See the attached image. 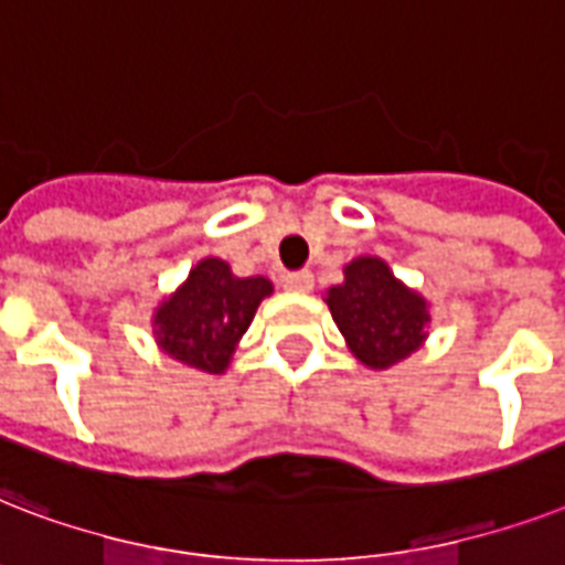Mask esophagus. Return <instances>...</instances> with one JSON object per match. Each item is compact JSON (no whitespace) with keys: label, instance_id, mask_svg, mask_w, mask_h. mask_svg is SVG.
I'll return each instance as SVG.
<instances>
[{"label":"esophagus","instance_id":"obj_1","mask_svg":"<svg viewBox=\"0 0 565 565\" xmlns=\"http://www.w3.org/2000/svg\"><path fill=\"white\" fill-rule=\"evenodd\" d=\"M282 286H286V291L306 295V291H312L315 277L309 274V270H297V274H286V277H282Z\"/></svg>","mask_w":565,"mask_h":565}]
</instances>
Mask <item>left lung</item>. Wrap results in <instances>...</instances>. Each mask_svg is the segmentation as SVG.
I'll use <instances>...</instances> for the list:
<instances>
[{
    "mask_svg": "<svg viewBox=\"0 0 565 565\" xmlns=\"http://www.w3.org/2000/svg\"><path fill=\"white\" fill-rule=\"evenodd\" d=\"M323 300L353 356L369 369H388L418 351L430 321L422 297L401 286L386 262L371 256L353 259L342 286H332Z\"/></svg>",
    "mask_w": 565,
    "mask_h": 565,
    "instance_id": "obj_1",
    "label": "left lung"
}]
</instances>
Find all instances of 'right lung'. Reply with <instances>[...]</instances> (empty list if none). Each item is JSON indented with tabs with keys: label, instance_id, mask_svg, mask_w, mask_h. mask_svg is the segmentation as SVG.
I'll return each instance as SVG.
<instances>
[{
	"label": "right lung",
	"instance_id": "1",
	"mask_svg": "<svg viewBox=\"0 0 565 565\" xmlns=\"http://www.w3.org/2000/svg\"><path fill=\"white\" fill-rule=\"evenodd\" d=\"M270 295L265 277H233L221 259H203L188 282L156 312L161 351L191 369L221 374L230 365L235 342L250 327L256 306Z\"/></svg>",
	"mask_w": 565,
	"mask_h": 565
}]
</instances>
